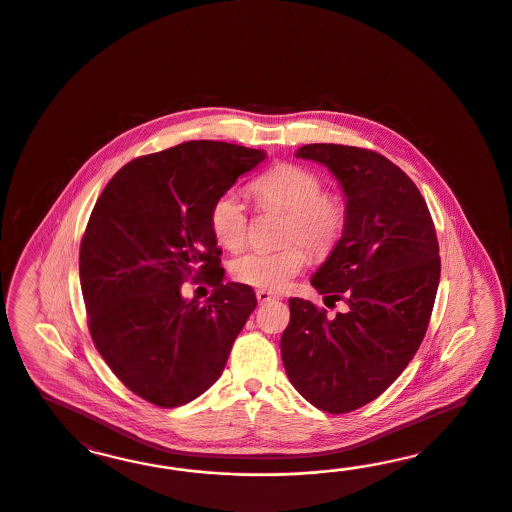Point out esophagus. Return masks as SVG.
Listing matches in <instances>:
<instances>
[{
  "label": "esophagus",
  "mask_w": 512,
  "mask_h": 512,
  "mask_svg": "<svg viewBox=\"0 0 512 512\" xmlns=\"http://www.w3.org/2000/svg\"><path fill=\"white\" fill-rule=\"evenodd\" d=\"M255 295H257L259 304H266V302H270V300H276V296L272 295V293H268V291H264V289H259Z\"/></svg>",
  "instance_id": "esophagus-1"
}]
</instances>
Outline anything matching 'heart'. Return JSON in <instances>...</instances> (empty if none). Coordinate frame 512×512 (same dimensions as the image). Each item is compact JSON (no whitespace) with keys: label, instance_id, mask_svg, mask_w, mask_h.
Returning <instances> with one entry per match:
<instances>
[{"label":"heart","instance_id":"heart-1","mask_svg":"<svg viewBox=\"0 0 512 512\" xmlns=\"http://www.w3.org/2000/svg\"><path fill=\"white\" fill-rule=\"evenodd\" d=\"M325 191L321 174L296 163H279L251 182V193L263 210L287 212L283 240L302 242L319 257L340 244L349 221L347 202ZM208 221L219 246L229 251L246 246L251 219L246 202L234 191L217 197ZM303 247L251 249L234 259L231 274L240 283L281 291L310 263V253Z\"/></svg>","mask_w":512,"mask_h":512}]
</instances>
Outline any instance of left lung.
<instances>
[{
	"label": "left lung",
	"instance_id": "8db88e82",
	"mask_svg": "<svg viewBox=\"0 0 512 512\" xmlns=\"http://www.w3.org/2000/svg\"><path fill=\"white\" fill-rule=\"evenodd\" d=\"M296 157L326 165L347 197L345 234L311 278L347 311L328 319L310 300L291 298L281 358L308 402L340 415L381 396L415 357L434 310L439 244L419 187L385 155L306 144Z\"/></svg>",
	"mask_w": 512,
	"mask_h": 512
}]
</instances>
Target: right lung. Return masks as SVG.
Here are the masks:
<instances>
[{
  "label": "right lung",
  "instance_id": "right-lung-1",
  "mask_svg": "<svg viewBox=\"0 0 512 512\" xmlns=\"http://www.w3.org/2000/svg\"><path fill=\"white\" fill-rule=\"evenodd\" d=\"M263 150L189 140L140 155L112 176L80 240V287L93 345L131 392L178 407L212 387L257 298L223 283L210 208ZM187 278L215 287L181 298Z\"/></svg>",
  "mask_w": 512,
  "mask_h": 512
}]
</instances>
